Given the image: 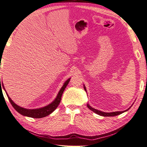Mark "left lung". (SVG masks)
Returning <instances> with one entry per match:
<instances>
[{
  "instance_id": "left-lung-1",
  "label": "left lung",
  "mask_w": 147,
  "mask_h": 147,
  "mask_svg": "<svg viewBox=\"0 0 147 147\" xmlns=\"http://www.w3.org/2000/svg\"><path fill=\"white\" fill-rule=\"evenodd\" d=\"M84 88L85 91H86V89L85 86H84ZM87 106H88V107L89 109L90 110H91V111H93L94 112H95L96 114H98V115H101V116H104V117H113V116H116V115H118L121 114H122L123 112L128 111V109H127V110H126V111H120V112H119V111H118V112H110V113H107V112H104L99 111H98V110L95 109H94V108H92V107H91V106H90L89 104L87 105Z\"/></svg>"
}]
</instances>
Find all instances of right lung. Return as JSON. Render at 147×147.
<instances>
[{"instance_id": "right-lung-1", "label": "right lung", "mask_w": 147, "mask_h": 147, "mask_svg": "<svg viewBox=\"0 0 147 147\" xmlns=\"http://www.w3.org/2000/svg\"><path fill=\"white\" fill-rule=\"evenodd\" d=\"M70 79H68L64 84L63 86L61 88V89H60V91L58 93V94L56 97V98L55 99V100L51 104H49L48 106H45L44 107L42 108H40V109H24L22 108L20 106H17V104H15L13 101L11 100V99L9 97L8 94L7 95V97H8V99L10 101V104H12V106H13V107L16 109L18 113H20V114L25 115V116H27V117H32V118H36V119H39V118H42V117H45L48 115H50V114L53 112L57 107L58 106V105L59 104L60 102H61V96L63 93L65 91V88H66L67 85L68 84L69 82L70 81ZM2 86L3 87V84ZM0 85H1V78H0Z\"/></svg>"}]
</instances>
